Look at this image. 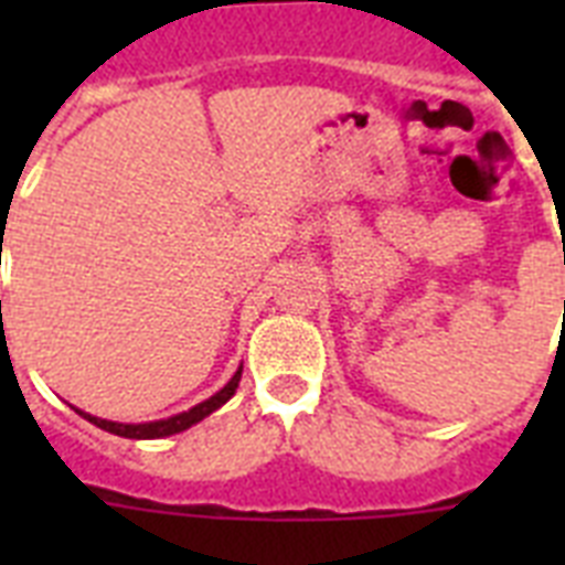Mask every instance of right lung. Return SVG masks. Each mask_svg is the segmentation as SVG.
<instances>
[{
    "label": "right lung",
    "mask_w": 565,
    "mask_h": 565,
    "mask_svg": "<svg viewBox=\"0 0 565 565\" xmlns=\"http://www.w3.org/2000/svg\"><path fill=\"white\" fill-rule=\"evenodd\" d=\"M239 375H243V366H237V372L231 375V381L222 386L220 393H213L211 398H204L195 407L184 413H175L170 419H158V422H140V425H126V422H110V419H99V416H90V413H84L75 407V413H82L84 419L93 422L96 428L108 430V434H117V437H128V439H161V437H172V434H181V430L193 428L195 422H202L204 416H211L213 411H220L222 404L228 402L231 395L237 393L239 386Z\"/></svg>",
    "instance_id": "right-lung-1"
}]
</instances>
